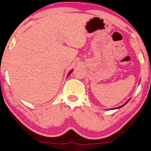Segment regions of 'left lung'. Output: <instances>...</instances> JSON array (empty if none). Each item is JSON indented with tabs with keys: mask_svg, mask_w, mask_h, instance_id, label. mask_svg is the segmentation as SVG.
I'll return each mask as SVG.
<instances>
[{
	"mask_svg": "<svg viewBox=\"0 0 151 151\" xmlns=\"http://www.w3.org/2000/svg\"><path fill=\"white\" fill-rule=\"evenodd\" d=\"M129 100H130V99H129V100H128V101H126V102H125V103H124V104H123V105H121V106H118V107H116V108H113V109H119V108H121V107H122V106H124V105H126V104H127V103H128V102H129Z\"/></svg>",
	"mask_w": 151,
	"mask_h": 151,
	"instance_id": "obj_1",
	"label": "left lung"
}]
</instances>
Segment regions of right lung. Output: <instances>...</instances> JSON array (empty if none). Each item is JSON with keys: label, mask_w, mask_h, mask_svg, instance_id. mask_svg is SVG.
Here are the masks:
<instances>
[{"label": "right lung", "mask_w": 151, "mask_h": 151, "mask_svg": "<svg viewBox=\"0 0 151 151\" xmlns=\"http://www.w3.org/2000/svg\"><path fill=\"white\" fill-rule=\"evenodd\" d=\"M72 71H73V70H71V71H70V72H69V73H68V76H69V75H70V74H71V72H72Z\"/></svg>", "instance_id": "obj_1"}]
</instances>
